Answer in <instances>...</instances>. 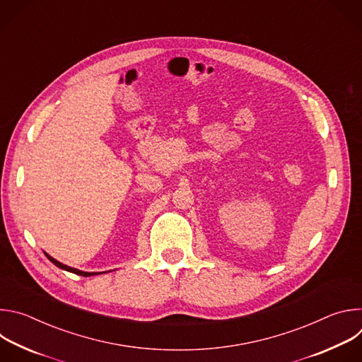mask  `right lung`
Masks as SVG:
<instances>
[{
	"label": "right lung",
	"mask_w": 362,
	"mask_h": 362,
	"mask_svg": "<svg viewBox=\"0 0 362 362\" xmlns=\"http://www.w3.org/2000/svg\"><path fill=\"white\" fill-rule=\"evenodd\" d=\"M44 255L48 257V261L49 262H53L57 268H60V269H64V271H67V272H71V274H76V275H80V276H93V275H101L103 272H84V271H80V269H76V268H71V267H67V265H64V264H62V262H59V261H56L53 256H49L47 252H44Z\"/></svg>",
	"instance_id": "add662e5"
}]
</instances>
